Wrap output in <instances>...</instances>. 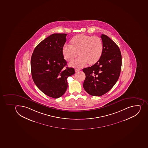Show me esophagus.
I'll list each match as a JSON object with an SVG mask.
<instances>
[{
    "label": "esophagus",
    "instance_id": "1",
    "mask_svg": "<svg viewBox=\"0 0 148 148\" xmlns=\"http://www.w3.org/2000/svg\"><path fill=\"white\" fill-rule=\"evenodd\" d=\"M79 71H80V69H78V68H75V72H77Z\"/></svg>",
    "mask_w": 148,
    "mask_h": 148
}]
</instances>
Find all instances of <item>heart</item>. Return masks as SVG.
Wrapping results in <instances>:
<instances>
[{
	"label": "heart",
	"instance_id": "1",
	"mask_svg": "<svg viewBox=\"0 0 148 148\" xmlns=\"http://www.w3.org/2000/svg\"><path fill=\"white\" fill-rule=\"evenodd\" d=\"M70 42L71 45L65 44L63 46L62 53L68 62L73 60L78 54L80 55L71 63L72 66L82 67L88 63L89 64H94L100 59L103 52V42L98 36L78 35L71 40Z\"/></svg>",
	"mask_w": 148,
	"mask_h": 148
}]
</instances>
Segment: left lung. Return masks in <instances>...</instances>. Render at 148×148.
<instances>
[{
  "label": "left lung",
  "instance_id": "1",
  "mask_svg": "<svg viewBox=\"0 0 148 148\" xmlns=\"http://www.w3.org/2000/svg\"><path fill=\"white\" fill-rule=\"evenodd\" d=\"M103 52L91 67L82 69L86 75L83 87L90 95L101 96L112 89L119 77L122 56L119 48L108 36L101 35Z\"/></svg>",
  "mask_w": 148,
  "mask_h": 148
}]
</instances>
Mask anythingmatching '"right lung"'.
Masks as SVG:
<instances>
[{"label": "right lung", "instance_id": "1", "mask_svg": "<svg viewBox=\"0 0 148 148\" xmlns=\"http://www.w3.org/2000/svg\"><path fill=\"white\" fill-rule=\"evenodd\" d=\"M66 34H54L40 42L34 49L31 60L32 79L40 90L57 99L67 88V79L75 73L64 58L62 48L66 42Z\"/></svg>", "mask_w": 148, "mask_h": 148}]
</instances>
